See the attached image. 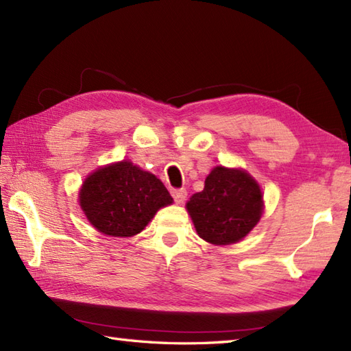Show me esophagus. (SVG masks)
I'll return each instance as SVG.
<instances>
[{
    "label": "esophagus",
    "mask_w": 351,
    "mask_h": 351,
    "mask_svg": "<svg viewBox=\"0 0 351 351\" xmlns=\"http://www.w3.org/2000/svg\"><path fill=\"white\" fill-rule=\"evenodd\" d=\"M170 193H172V197L176 203H182L186 197V191L184 189H173Z\"/></svg>",
    "instance_id": "esophagus-1"
}]
</instances>
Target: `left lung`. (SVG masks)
I'll return each instance as SVG.
<instances>
[{"instance_id": "8db88e82", "label": "left lung", "mask_w": 351, "mask_h": 351, "mask_svg": "<svg viewBox=\"0 0 351 351\" xmlns=\"http://www.w3.org/2000/svg\"><path fill=\"white\" fill-rule=\"evenodd\" d=\"M186 209L195 230L206 242L229 245L241 241L262 217L263 199L258 184L247 172L217 166L195 193Z\"/></svg>"}]
</instances>
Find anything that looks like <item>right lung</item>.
<instances>
[{
    "label": "right lung",
    "instance_id": "obj_1",
    "mask_svg": "<svg viewBox=\"0 0 351 351\" xmlns=\"http://www.w3.org/2000/svg\"><path fill=\"white\" fill-rule=\"evenodd\" d=\"M79 197L97 230L121 238L141 233L160 208L173 202L160 179L130 161L95 170Z\"/></svg>",
    "mask_w": 351,
    "mask_h": 351
}]
</instances>
